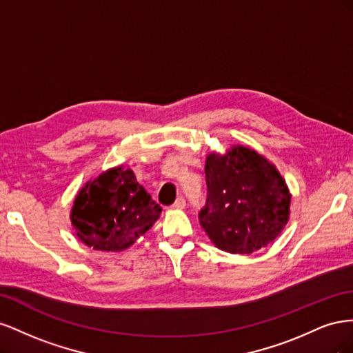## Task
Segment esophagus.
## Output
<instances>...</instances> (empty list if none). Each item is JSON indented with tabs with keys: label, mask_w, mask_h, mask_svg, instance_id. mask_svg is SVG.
I'll return each instance as SVG.
<instances>
[{
	"label": "esophagus",
	"mask_w": 353,
	"mask_h": 353,
	"mask_svg": "<svg viewBox=\"0 0 353 353\" xmlns=\"http://www.w3.org/2000/svg\"><path fill=\"white\" fill-rule=\"evenodd\" d=\"M174 209H184L185 208V199L184 197H178L175 203L172 205Z\"/></svg>",
	"instance_id": "esophagus-1"
}]
</instances>
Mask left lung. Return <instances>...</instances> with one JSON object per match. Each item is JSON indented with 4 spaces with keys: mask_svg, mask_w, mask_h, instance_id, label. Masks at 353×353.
<instances>
[{
    "mask_svg": "<svg viewBox=\"0 0 353 353\" xmlns=\"http://www.w3.org/2000/svg\"><path fill=\"white\" fill-rule=\"evenodd\" d=\"M206 205L199 222L218 249L249 254L270 244L290 215V193L268 160L248 147L206 159Z\"/></svg>",
    "mask_w": 353,
    "mask_h": 353,
    "instance_id": "obj_1",
    "label": "left lung"
}]
</instances>
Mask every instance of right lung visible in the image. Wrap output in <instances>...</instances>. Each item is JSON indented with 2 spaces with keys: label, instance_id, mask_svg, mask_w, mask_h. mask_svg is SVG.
<instances>
[{
  "label": "right lung",
  "instance_id": "1",
  "mask_svg": "<svg viewBox=\"0 0 353 353\" xmlns=\"http://www.w3.org/2000/svg\"><path fill=\"white\" fill-rule=\"evenodd\" d=\"M160 212L132 170L119 166L87 183L73 201L70 219L90 248L121 252L153 227Z\"/></svg>",
  "mask_w": 353,
  "mask_h": 353
}]
</instances>
